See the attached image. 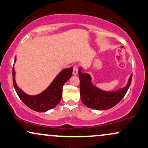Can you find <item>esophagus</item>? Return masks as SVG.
<instances>
[{
	"mask_svg": "<svg viewBox=\"0 0 148 148\" xmlns=\"http://www.w3.org/2000/svg\"><path fill=\"white\" fill-rule=\"evenodd\" d=\"M78 67L77 66H74V69H73V74L74 75H76L78 74Z\"/></svg>",
	"mask_w": 148,
	"mask_h": 148,
	"instance_id": "34e87169",
	"label": "esophagus"
}]
</instances>
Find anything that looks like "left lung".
I'll use <instances>...</instances> for the list:
<instances>
[{"label": "left lung", "mask_w": 148, "mask_h": 148, "mask_svg": "<svg viewBox=\"0 0 148 148\" xmlns=\"http://www.w3.org/2000/svg\"><path fill=\"white\" fill-rule=\"evenodd\" d=\"M81 99L85 106L96 110H106L120 102L130 88L132 82L131 74L125 87L115 91H105L96 87L92 83V78L88 73H83L82 68L79 69Z\"/></svg>", "instance_id": "8db88e82"}]
</instances>
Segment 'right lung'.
I'll return each instance as SVG.
<instances>
[{
  "mask_svg": "<svg viewBox=\"0 0 148 148\" xmlns=\"http://www.w3.org/2000/svg\"><path fill=\"white\" fill-rule=\"evenodd\" d=\"M16 60L15 57L14 62ZM72 72V67L63 69L56 76L47 89L36 95H29L18 87L15 81V70L13 67V85L18 96L28 108L37 112H46L53 108L60 103L62 95V87L71 78Z\"/></svg>",
  "mask_w": 148,
  "mask_h": 148,
  "instance_id": "obj_1",
  "label": "right lung"
}]
</instances>
